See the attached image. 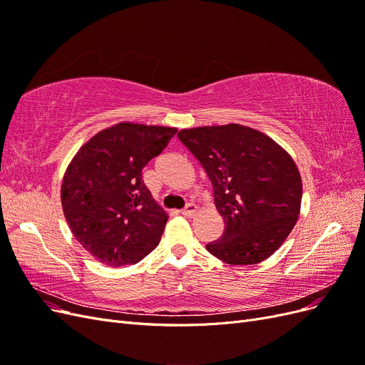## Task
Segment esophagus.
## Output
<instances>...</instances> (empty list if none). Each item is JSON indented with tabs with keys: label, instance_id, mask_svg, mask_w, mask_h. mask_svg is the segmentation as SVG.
<instances>
[{
	"label": "esophagus",
	"instance_id": "obj_1",
	"mask_svg": "<svg viewBox=\"0 0 365 365\" xmlns=\"http://www.w3.org/2000/svg\"><path fill=\"white\" fill-rule=\"evenodd\" d=\"M195 212H196V205H195V204H192V202H189V204H187V205L181 210V213H182L184 216H187V217L193 216V215H195Z\"/></svg>",
	"mask_w": 365,
	"mask_h": 365
}]
</instances>
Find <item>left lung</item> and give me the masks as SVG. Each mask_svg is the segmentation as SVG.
Wrapping results in <instances>:
<instances>
[{"label": "left lung", "mask_w": 365, "mask_h": 365, "mask_svg": "<svg viewBox=\"0 0 365 365\" xmlns=\"http://www.w3.org/2000/svg\"><path fill=\"white\" fill-rule=\"evenodd\" d=\"M178 138L213 185L225 228L207 251L228 264H256L277 250L300 213L303 185L294 160L242 125L182 129Z\"/></svg>", "instance_id": "left-lung-1"}]
</instances>
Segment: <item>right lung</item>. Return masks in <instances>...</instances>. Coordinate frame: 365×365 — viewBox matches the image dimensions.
Masks as SVG:
<instances>
[{
	"label": "right lung",
	"instance_id": "right-lung-1",
	"mask_svg": "<svg viewBox=\"0 0 365 365\" xmlns=\"http://www.w3.org/2000/svg\"><path fill=\"white\" fill-rule=\"evenodd\" d=\"M175 134V128L118 123L76 153L62 181V208L77 242L97 260L134 264L160 244L168 215L141 170Z\"/></svg>",
	"mask_w": 365,
	"mask_h": 365
}]
</instances>
